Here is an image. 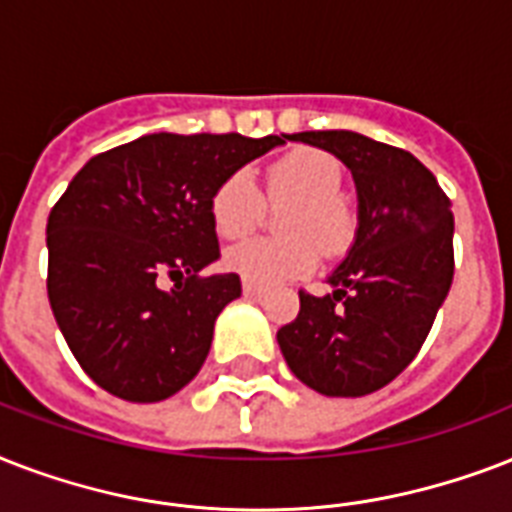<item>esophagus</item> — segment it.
<instances>
[{
    "instance_id": "esophagus-1",
    "label": "esophagus",
    "mask_w": 512,
    "mask_h": 512,
    "mask_svg": "<svg viewBox=\"0 0 512 512\" xmlns=\"http://www.w3.org/2000/svg\"><path fill=\"white\" fill-rule=\"evenodd\" d=\"M241 292H244V297H252V300H257V297L265 295V287H257V284H249V281H244V284H241Z\"/></svg>"
}]
</instances>
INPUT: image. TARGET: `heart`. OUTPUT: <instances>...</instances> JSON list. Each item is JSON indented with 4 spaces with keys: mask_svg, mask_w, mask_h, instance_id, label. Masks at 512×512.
Instances as JSON below:
<instances>
[{
    "mask_svg": "<svg viewBox=\"0 0 512 512\" xmlns=\"http://www.w3.org/2000/svg\"><path fill=\"white\" fill-rule=\"evenodd\" d=\"M268 196L292 201L281 239H249L225 252V268L257 287L303 279L324 255H340L356 233V215L340 196L342 167L319 148H295L268 167ZM263 215V196L247 170L223 177L209 196V217L223 239L247 236Z\"/></svg>",
    "mask_w": 512,
    "mask_h": 512,
    "instance_id": "1",
    "label": "heart"
}]
</instances>
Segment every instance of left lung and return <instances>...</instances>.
I'll return each instance as SVG.
<instances>
[{"label": "left lung", "mask_w": 512, "mask_h": 512, "mask_svg": "<svg viewBox=\"0 0 512 512\" xmlns=\"http://www.w3.org/2000/svg\"><path fill=\"white\" fill-rule=\"evenodd\" d=\"M289 140L335 154L358 193L356 241L332 295L300 292V313L276 332L289 369L324 396L385 388L420 353L454 276V217L433 172L404 148L348 130Z\"/></svg>", "instance_id": "obj_1"}]
</instances>
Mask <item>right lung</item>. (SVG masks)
Here are the masks:
<instances>
[{"label": "right lung", "mask_w": 512, "mask_h": 512, "mask_svg": "<svg viewBox=\"0 0 512 512\" xmlns=\"http://www.w3.org/2000/svg\"><path fill=\"white\" fill-rule=\"evenodd\" d=\"M284 140L156 132L92 156L68 183L47 220V297L111 396L154 404L199 374L217 316L241 295L236 273L201 276L220 257L209 196Z\"/></svg>", "instance_id": "add662e5"}]
</instances>
